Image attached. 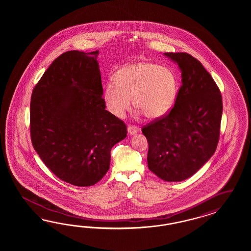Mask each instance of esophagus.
Returning a JSON list of instances; mask_svg holds the SVG:
<instances>
[{
	"label": "esophagus",
	"instance_id": "esophagus-1",
	"mask_svg": "<svg viewBox=\"0 0 251 251\" xmlns=\"http://www.w3.org/2000/svg\"><path fill=\"white\" fill-rule=\"evenodd\" d=\"M140 131V129L135 126H129L128 127V132L130 135H135L138 132Z\"/></svg>",
	"mask_w": 251,
	"mask_h": 251
}]
</instances>
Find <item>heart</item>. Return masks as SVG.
Returning <instances> with one entry per match:
<instances>
[{
  "label": "heart",
  "mask_w": 251,
  "mask_h": 251,
  "mask_svg": "<svg viewBox=\"0 0 251 251\" xmlns=\"http://www.w3.org/2000/svg\"><path fill=\"white\" fill-rule=\"evenodd\" d=\"M114 83L104 87V101L107 110L117 118H123L131 106L137 115L149 120H159L174 108L180 81L175 71L152 61H138L119 69Z\"/></svg>",
  "instance_id": "1"
}]
</instances>
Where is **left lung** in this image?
I'll return each instance as SVG.
<instances>
[{
  "label": "left lung",
  "instance_id": "8db88e82",
  "mask_svg": "<svg viewBox=\"0 0 251 251\" xmlns=\"http://www.w3.org/2000/svg\"><path fill=\"white\" fill-rule=\"evenodd\" d=\"M164 55L177 64L181 87L174 108L142 129L149 145L148 167L167 182L194 175L216 150L223 102L213 77L188 53Z\"/></svg>",
  "mask_w": 251,
  "mask_h": 251
}]
</instances>
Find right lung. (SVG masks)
<instances>
[{
    "label": "right lung",
    "mask_w": 251,
    "mask_h": 251,
    "mask_svg": "<svg viewBox=\"0 0 251 251\" xmlns=\"http://www.w3.org/2000/svg\"><path fill=\"white\" fill-rule=\"evenodd\" d=\"M99 54H61L31 97L34 149L54 175L78 187L102 179L111 148L127 137L126 125L105 109Z\"/></svg>",
    "instance_id": "obj_1"
}]
</instances>
